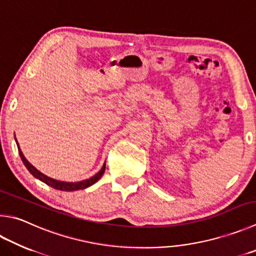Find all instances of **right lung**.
<instances>
[{
  "label": "right lung",
  "instance_id": "1",
  "mask_svg": "<svg viewBox=\"0 0 256 256\" xmlns=\"http://www.w3.org/2000/svg\"><path fill=\"white\" fill-rule=\"evenodd\" d=\"M18 144V141H16ZM18 148V154L21 156V160L23 161V164L26 166V169L30 171V174L36 176V179H39L42 181V182L47 184L50 187H52L54 189H57V190H62V192H75V190H80V189H85L87 187H90V186L94 184L96 181H98L102 176L104 174V171H105V164L103 166V168L100 169V171L98 174H96L94 176H92V178L87 179V180H82L80 181V182H64V181H59V180H54L52 178H50V176H46L44 174H41L39 170H36L34 166H32L29 161H28L24 156H23V153L21 151L20 146Z\"/></svg>",
  "mask_w": 256,
  "mask_h": 256
}]
</instances>
